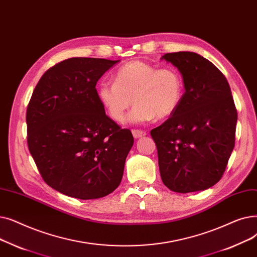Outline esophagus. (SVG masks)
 I'll return each mask as SVG.
<instances>
[{"instance_id": "1", "label": "esophagus", "mask_w": 257, "mask_h": 257, "mask_svg": "<svg viewBox=\"0 0 257 257\" xmlns=\"http://www.w3.org/2000/svg\"><path fill=\"white\" fill-rule=\"evenodd\" d=\"M132 134H133L134 138H136V139L146 136V133L144 131H141V130H133Z\"/></svg>"}]
</instances>
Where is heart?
Listing matches in <instances>:
<instances>
[{"label": "heart", "mask_w": 257, "mask_h": 257, "mask_svg": "<svg viewBox=\"0 0 257 257\" xmlns=\"http://www.w3.org/2000/svg\"><path fill=\"white\" fill-rule=\"evenodd\" d=\"M184 94L180 72L173 67H158L142 60H133L121 66L115 74V82L103 81L97 95L112 119H124L133 99L136 102L128 116L132 123H145L156 117L172 116Z\"/></svg>", "instance_id": "b5f03b06"}]
</instances>
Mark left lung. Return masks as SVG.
Instances as JSON below:
<instances>
[{
  "label": "left lung",
  "mask_w": 257,
  "mask_h": 257,
  "mask_svg": "<svg viewBox=\"0 0 257 257\" xmlns=\"http://www.w3.org/2000/svg\"><path fill=\"white\" fill-rule=\"evenodd\" d=\"M161 59L181 73L185 93L177 111L151 131L164 185L175 192L205 190L221 180L235 143L237 112L229 83L194 52Z\"/></svg>",
  "instance_id": "obj_1"
}]
</instances>
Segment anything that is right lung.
<instances>
[{
	"label": "right lung",
	"mask_w": 257,
	"mask_h": 257,
	"mask_svg": "<svg viewBox=\"0 0 257 257\" xmlns=\"http://www.w3.org/2000/svg\"><path fill=\"white\" fill-rule=\"evenodd\" d=\"M119 60L72 57L47 70L27 107L30 154L47 184L68 197L99 199L123 176L130 130L105 115L96 83Z\"/></svg>",
	"instance_id": "obj_1"
}]
</instances>
